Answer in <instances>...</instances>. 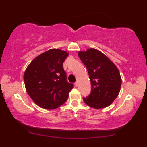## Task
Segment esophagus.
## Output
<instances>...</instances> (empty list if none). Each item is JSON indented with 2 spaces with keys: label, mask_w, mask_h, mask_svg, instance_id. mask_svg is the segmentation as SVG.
I'll return each instance as SVG.
<instances>
[{
  "label": "esophagus",
  "mask_w": 147,
  "mask_h": 147,
  "mask_svg": "<svg viewBox=\"0 0 147 147\" xmlns=\"http://www.w3.org/2000/svg\"><path fill=\"white\" fill-rule=\"evenodd\" d=\"M74 86H75L76 87H77V86H78V82H75V83H74Z\"/></svg>",
  "instance_id": "obj_1"
}]
</instances>
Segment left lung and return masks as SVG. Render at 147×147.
I'll use <instances>...</instances> for the list:
<instances>
[{
    "label": "left lung",
    "mask_w": 147,
    "mask_h": 147,
    "mask_svg": "<svg viewBox=\"0 0 147 147\" xmlns=\"http://www.w3.org/2000/svg\"><path fill=\"white\" fill-rule=\"evenodd\" d=\"M79 57L86 65L91 81V93L83 98L88 106L96 109L110 106L119 94L122 79L118 68L103 53L94 48L80 51Z\"/></svg>",
    "instance_id": "1"
}]
</instances>
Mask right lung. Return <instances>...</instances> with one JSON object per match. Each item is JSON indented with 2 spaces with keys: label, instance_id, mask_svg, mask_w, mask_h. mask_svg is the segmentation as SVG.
Masks as SVG:
<instances>
[{
  "label": "right lung",
  "instance_id": "right-lung-1",
  "mask_svg": "<svg viewBox=\"0 0 147 147\" xmlns=\"http://www.w3.org/2000/svg\"><path fill=\"white\" fill-rule=\"evenodd\" d=\"M69 53L51 49L32 61L24 74L27 92L39 107L55 109L67 101L73 84L67 81L63 63Z\"/></svg>",
  "mask_w": 147,
  "mask_h": 147
}]
</instances>
